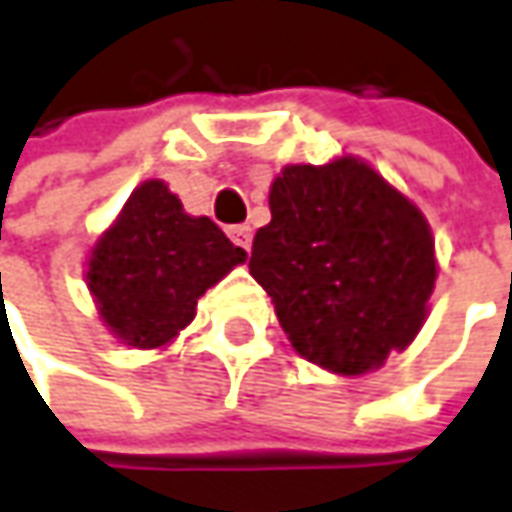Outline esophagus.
<instances>
[{"instance_id": "34e87169", "label": "esophagus", "mask_w": 512, "mask_h": 512, "mask_svg": "<svg viewBox=\"0 0 512 512\" xmlns=\"http://www.w3.org/2000/svg\"><path fill=\"white\" fill-rule=\"evenodd\" d=\"M229 238L235 240L240 249H249V246H252V226H246V223L229 226Z\"/></svg>"}]
</instances>
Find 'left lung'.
<instances>
[{
    "instance_id": "obj_1",
    "label": "left lung",
    "mask_w": 512,
    "mask_h": 512,
    "mask_svg": "<svg viewBox=\"0 0 512 512\" xmlns=\"http://www.w3.org/2000/svg\"><path fill=\"white\" fill-rule=\"evenodd\" d=\"M269 209L249 272L300 357L357 377L411 345L436 283L431 226L414 203L343 155L283 169Z\"/></svg>"
}]
</instances>
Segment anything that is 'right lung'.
<instances>
[{"mask_svg": "<svg viewBox=\"0 0 512 512\" xmlns=\"http://www.w3.org/2000/svg\"><path fill=\"white\" fill-rule=\"evenodd\" d=\"M243 260L218 223L186 215L164 181H144L93 246L87 286L118 340L161 348L192 323L203 291Z\"/></svg>", "mask_w": 512, "mask_h": 512, "instance_id": "right-lung-1", "label": "right lung"}]
</instances>
